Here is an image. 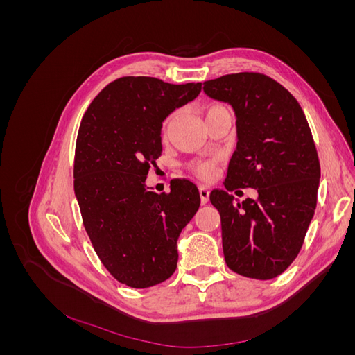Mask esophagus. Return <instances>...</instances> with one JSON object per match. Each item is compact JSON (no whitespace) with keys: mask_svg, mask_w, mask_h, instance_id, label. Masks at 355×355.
<instances>
[{"mask_svg":"<svg viewBox=\"0 0 355 355\" xmlns=\"http://www.w3.org/2000/svg\"><path fill=\"white\" fill-rule=\"evenodd\" d=\"M198 191H200L201 204H207V202H209V198H210V191H209V188L201 185V187L198 188Z\"/></svg>","mask_w":355,"mask_h":355,"instance_id":"34e87169","label":"esophagus"}]
</instances>
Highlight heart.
Wrapping results in <instances>:
<instances>
[{
  "label": "heart",
  "mask_w": 355,
  "mask_h": 355,
  "mask_svg": "<svg viewBox=\"0 0 355 355\" xmlns=\"http://www.w3.org/2000/svg\"><path fill=\"white\" fill-rule=\"evenodd\" d=\"M216 112H231V110L228 108L227 105H222V103H216V105H211L210 108L207 110V115L209 114H216ZM175 120V115H170L163 127V132L164 135L168 133L171 124H173ZM189 170L194 173L197 178L200 179H211L214 175H216V161L213 159H197V161H192L189 164Z\"/></svg>",
  "instance_id": "1"
}]
</instances>
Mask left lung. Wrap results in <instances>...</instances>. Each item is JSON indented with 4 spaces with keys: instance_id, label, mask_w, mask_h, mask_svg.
I'll return each instance as SVG.
<instances>
[{
    "instance_id": "left-lung-1",
    "label": "left lung",
    "mask_w": 355,
    "mask_h": 355,
    "mask_svg": "<svg viewBox=\"0 0 355 355\" xmlns=\"http://www.w3.org/2000/svg\"><path fill=\"white\" fill-rule=\"evenodd\" d=\"M204 92L228 102L237 116L225 188L258 191L256 200L243 203L211 191L225 262L240 275L271 280L296 259L317 206L320 161L311 128L292 93L268 75L228 73L204 81Z\"/></svg>"
}]
</instances>
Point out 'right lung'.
I'll list each match as a JSON object with an SVG mask.
<instances>
[{
	"mask_svg": "<svg viewBox=\"0 0 355 355\" xmlns=\"http://www.w3.org/2000/svg\"><path fill=\"white\" fill-rule=\"evenodd\" d=\"M201 83L121 77L96 96L77 136L73 189L96 254L120 283L146 288L178 266V239L200 207L198 188L173 179L170 192L145 185L161 155V127L194 101Z\"/></svg>",
	"mask_w": 355,
	"mask_h": 355,
	"instance_id": "1",
	"label": "right lung"
}]
</instances>
